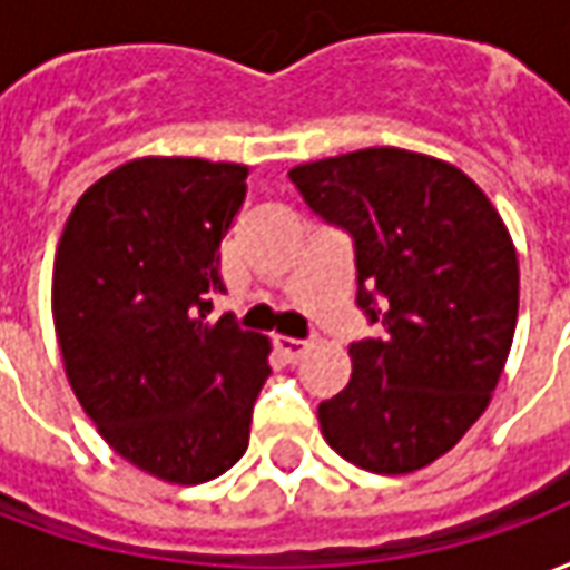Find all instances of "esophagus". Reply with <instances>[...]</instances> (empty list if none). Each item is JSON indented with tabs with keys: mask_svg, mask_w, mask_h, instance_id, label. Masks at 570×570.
I'll return each mask as SVG.
<instances>
[{
	"mask_svg": "<svg viewBox=\"0 0 570 570\" xmlns=\"http://www.w3.org/2000/svg\"><path fill=\"white\" fill-rule=\"evenodd\" d=\"M274 347L281 351V357L286 360V363H296L305 351H308V342H298V338H286V335H277L274 338Z\"/></svg>",
	"mask_w": 570,
	"mask_h": 570,
	"instance_id": "34e87169",
	"label": "esophagus"
}]
</instances>
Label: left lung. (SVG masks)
<instances>
[{"label":"left lung","mask_w":570,"mask_h":570,"mask_svg":"<svg viewBox=\"0 0 570 570\" xmlns=\"http://www.w3.org/2000/svg\"><path fill=\"white\" fill-rule=\"evenodd\" d=\"M293 186L354 244L357 308L382 335L351 345V382L317 409L326 442L372 473L436 461L485 412L519 314V262L485 191L419 151L298 164Z\"/></svg>","instance_id":"obj_1"}]
</instances>
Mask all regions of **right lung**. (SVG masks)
<instances>
[{
  "mask_svg": "<svg viewBox=\"0 0 570 570\" xmlns=\"http://www.w3.org/2000/svg\"><path fill=\"white\" fill-rule=\"evenodd\" d=\"M247 167L137 158L72 207L51 308L81 409L125 461L176 485L247 452L268 342L210 321L219 244L247 198Z\"/></svg>",
  "mask_w": 570,
  "mask_h": 570,
  "instance_id": "add662e5",
  "label": "right lung"
}]
</instances>
